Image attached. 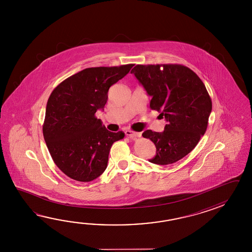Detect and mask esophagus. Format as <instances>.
<instances>
[{
  "label": "esophagus",
  "mask_w": 252,
  "mask_h": 252,
  "mask_svg": "<svg viewBox=\"0 0 252 252\" xmlns=\"http://www.w3.org/2000/svg\"><path fill=\"white\" fill-rule=\"evenodd\" d=\"M125 134H126V136H128V137L131 138V139L141 137V133L136 132V131H133V130H131V129H126V130H125Z\"/></svg>",
  "instance_id": "obj_1"
}]
</instances>
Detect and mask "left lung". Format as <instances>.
Instances as JSON below:
<instances>
[{
  "instance_id": "left-lung-1",
  "label": "left lung",
  "mask_w": 252,
  "mask_h": 252,
  "mask_svg": "<svg viewBox=\"0 0 252 252\" xmlns=\"http://www.w3.org/2000/svg\"><path fill=\"white\" fill-rule=\"evenodd\" d=\"M151 97L150 107L166 119L163 132L142 133L156 146L149 159L158 165L175 163L197 145L208 126L212 100L203 81L183 64H137L130 71Z\"/></svg>"
}]
</instances>
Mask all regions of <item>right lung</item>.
I'll list each match as a JSON object with an SVG mask.
<instances>
[{
    "mask_svg": "<svg viewBox=\"0 0 252 252\" xmlns=\"http://www.w3.org/2000/svg\"><path fill=\"white\" fill-rule=\"evenodd\" d=\"M133 64L82 70L61 82L48 98L43 136L55 164L70 178L90 182L107 167L112 145L124 132L109 131L95 113L103 109L111 86Z\"/></svg>",
    "mask_w": 252,
    "mask_h": 252,
    "instance_id": "1",
    "label": "right lung"
}]
</instances>
